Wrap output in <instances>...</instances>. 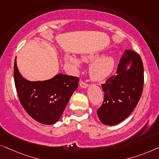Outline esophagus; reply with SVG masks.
Masks as SVG:
<instances>
[{"instance_id":"obj_1","label":"esophagus","mask_w":159,"mask_h":159,"mask_svg":"<svg viewBox=\"0 0 159 159\" xmlns=\"http://www.w3.org/2000/svg\"><path fill=\"white\" fill-rule=\"evenodd\" d=\"M79 85H80V86H81V88H83V89H86V88H87V87H88V86H89L87 84L85 83V82H84V81H80Z\"/></svg>"}]
</instances>
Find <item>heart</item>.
I'll return each instance as SVG.
<instances>
[{"mask_svg":"<svg viewBox=\"0 0 159 159\" xmlns=\"http://www.w3.org/2000/svg\"><path fill=\"white\" fill-rule=\"evenodd\" d=\"M99 58L98 55H89L81 57L83 62H91L95 60L90 65L89 73L91 77L94 81H102L107 78L113 72L115 67V60L111 56H106ZM66 60L76 67H80L81 62L77 58L71 55H67Z\"/></svg>","mask_w":159,"mask_h":159,"instance_id":"1","label":"heart"}]
</instances>
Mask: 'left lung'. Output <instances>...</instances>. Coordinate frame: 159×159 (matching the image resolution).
Listing matches in <instances>:
<instances>
[{"label":"left lung","instance_id":"1","mask_svg":"<svg viewBox=\"0 0 159 159\" xmlns=\"http://www.w3.org/2000/svg\"><path fill=\"white\" fill-rule=\"evenodd\" d=\"M116 73L102 84L104 102L97 110L99 120L108 126L125 120L140 99L144 85V70L139 55L132 50H126Z\"/></svg>","mask_w":159,"mask_h":159}]
</instances>
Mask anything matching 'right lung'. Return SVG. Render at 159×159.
<instances>
[{"label":"right lung","mask_w":159,"mask_h":159,"mask_svg":"<svg viewBox=\"0 0 159 159\" xmlns=\"http://www.w3.org/2000/svg\"><path fill=\"white\" fill-rule=\"evenodd\" d=\"M14 78L19 99L25 111L34 120L46 125L58 121L79 81L77 77L61 73L46 81H27L19 71L16 59Z\"/></svg>","instance_id":"1"}]
</instances>
